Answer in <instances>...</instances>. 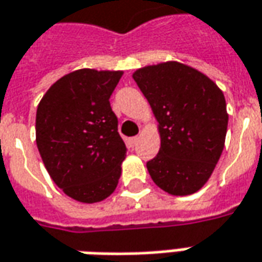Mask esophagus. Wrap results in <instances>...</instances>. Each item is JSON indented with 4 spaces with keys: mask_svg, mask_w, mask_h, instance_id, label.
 Returning a JSON list of instances; mask_svg holds the SVG:
<instances>
[{
    "mask_svg": "<svg viewBox=\"0 0 262 262\" xmlns=\"http://www.w3.org/2000/svg\"><path fill=\"white\" fill-rule=\"evenodd\" d=\"M138 142H139V136H135V138L130 139L132 146H135V145H136V143H138Z\"/></svg>",
    "mask_w": 262,
    "mask_h": 262,
    "instance_id": "esophagus-1",
    "label": "esophagus"
}]
</instances>
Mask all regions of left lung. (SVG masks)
Wrapping results in <instances>:
<instances>
[{
    "label": "left lung",
    "mask_w": 262,
    "mask_h": 262,
    "mask_svg": "<svg viewBox=\"0 0 262 262\" xmlns=\"http://www.w3.org/2000/svg\"><path fill=\"white\" fill-rule=\"evenodd\" d=\"M161 135V149L146 163L154 182L170 195L199 191L225 145L228 113L220 87L191 66L166 61L133 73Z\"/></svg>",
    "instance_id": "left-lung-1"
}]
</instances>
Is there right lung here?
<instances>
[{"label":"right lung","instance_id":"obj_1","mask_svg":"<svg viewBox=\"0 0 262 262\" xmlns=\"http://www.w3.org/2000/svg\"><path fill=\"white\" fill-rule=\"evenodd\" d=\"M123 71L80 69L58 79L35 115V142L61 191L94 204L116 189L126 158L110 96Z\"/></svg>","mask_w":262,"mask_h":262}]
</instances>
